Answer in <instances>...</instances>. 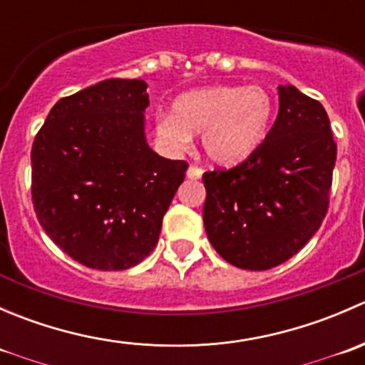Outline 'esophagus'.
Instances as JSON below:
<instances>
[{"instance_id": "esophagus-1", "label": "esophagus", "mask_w": 365, "mask_h": 365, "mask_svg": "<svg viewBox=\"0 0 365 365\" xmlns=\"http://www.w3.org/2000/svg\"><path fill=\"white\" fill-rule=\"evenodd\" d=\"M187 176H189L190 180H200L201 176H203V169L197 168V165H190V168L187 169Z\"/></svg>"}]
</instances>
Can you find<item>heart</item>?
Masks as SVG:
<instances>
[{
	"instance_id": "obj_1",
	"label": "heart",
	"mask_w": 365,
	"mask_h": 365,
	"mask_svg": "<svg viewBox=\"0 0 365 365\" xmlns=\"http://www.w3.org/2000/svg\"><path fill=\"white\" fill-rule=\"evenodd\" d=\"M274 116L272 95L261 86H206L180 95L173 114L157 121V134L175 150L203 134L205 155L219 165H237L263 145Z\"/></svg>"
}]
</instances>
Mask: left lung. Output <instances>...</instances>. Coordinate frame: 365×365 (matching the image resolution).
<instances>
[{
  "label": "left lung",
  "mask_w": 365,
  "mask_h": 365,
  "mask_svg": "<svg viewBox=\"0 0 365 365\" xmlns=\"http://www.w3.org/2000/svg\"><path fill=\"white\" fill-rule=\"evenodd\" d=\"M336 157L325 108L292 84L279 86V114L263 145L237 168L203 175L213 249L244 270L295 256L325 219Z\"/></svg>",
  "instance_id": "obj_1"
}]
</instances>
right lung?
Listing matches in <instances>:
<instances>
[{
    "mask_svg": "<svg viewBox=\"0 0 365 365\" xmlns=\"http://www.w3.org/2000/svg\"><path fill=\"white\" fill-rule=\"evenodd\" d=\"M148 84L108 79L61 98L31 150L40 226L77 263L127 270L159 242L187 162L153 152L145 135Z\"/></svg>",
    "mask_w": 365,
    "mask_h": 365,
    "instance_id": "add662e5",
    "label": "right lung"
}]
</instances>
